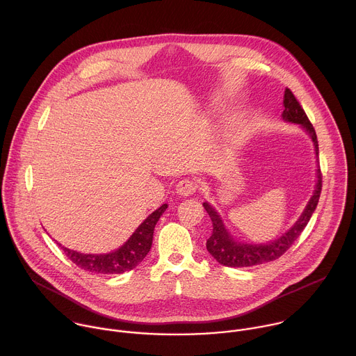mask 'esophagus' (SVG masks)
Instances as JSON below:
<instances>
[{"instance_id":"obj_1","label":"esophagus","mask_w":356,"mask_h":356,"mask_svg":"<svg viewBox=\"0 0 356 356\" xmlns=\"http://www.w3.org/2000/svg\"><path fill=\"white\" fill-rule=\"evenodd\" d=\"M198 188V184L195 180H191V179H183L177 183L176 186V191L180 194V195H190V194H194Z\"/></svg>"}]
</instances>
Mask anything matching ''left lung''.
I'll use <instances>...</instances> for the list:
<instances>
[{
    "label": "left lung",
    "instance_id": "8db88e82",
    "mask_svg": "<svg viewBox=\"0 0 356 356\" xmlns=\"http://www.w3.org/2000/svg\"><path fill=\"white\" fill-rule=\"evenodd\" d=\"M283 104H284V111L282 114L283 120L287 122L300 124L304 129L307 131L312 140L314 142L316 155L318 156V140H317L316 129L290 88H286L284 91ZM321 187H323V175H321V170L317 169L316 190L309 201L307 207L304 209L297 222L286 234H283L280 238L275 239L273 242L259 243V245L243 243V242L235 241L229 235V232L225 229L218 213L209 204V202H202V206H204L213 222V234L207 239V250L211 253L213 258L218 264L224 266H231V268H248V266H255V265L266 264L270 261H276L286 250H289V248L294 243V241L300 236L302 229L309 224L318 204Z\"/></svg>",
    "mask_w": 356,
    "mask_h": 356
}]
</instances>
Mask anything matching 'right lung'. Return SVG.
I'll return each instance as SVG.
<instances>
[{
  "mask_svg": "<svg viewBox=\"0 0 356 356\" xmlns=\"http://www.w3.org/2000/svg\"><path fill=\"white\" fill-rule=\"evenodd\" d=\"M166 209L168 204H163L156 211L152 213L121 248L114 252L106 253V255H90V253H80L65 248L60 243L59 246L63 249L66 257L73 264L84 270L104 275L124 273L136 268L147 255L152 246V239H154L155 225Z\"/></svg>",
  "mask_w": 356,
  "mask_h": 356,
  "instance_id": "right-lung-1",
  "label": "right lung"
}]
</instances>
